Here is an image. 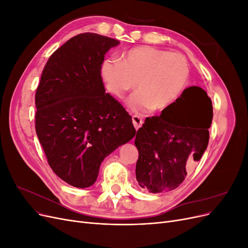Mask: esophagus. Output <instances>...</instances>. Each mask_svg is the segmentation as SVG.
<instances>
[{
  "instance_id": "34e87169",
  "label": "esophagus",
  "mask_w": 248,
  "mask_h": 248,
  "mask_svg": "<svg viewBox=\"0 0 248 248\" xmlns=\"http://www.w3.org/2000/svg\"><path fill=\"white\" fill-rule=\"evenodd\" d=\"M142 122H144V121H142V119L140 118L139 116H133L132 117V123H133L134 128H136L137 130L140 128L141 125H142Z\"/></svg>"
}]
</instances>
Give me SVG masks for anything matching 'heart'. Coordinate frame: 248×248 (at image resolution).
I'll use <instances>...</instances> for the list:
<instances>
[{"mask_svg": "<svg viewBox=\"0 0 248 248\" xmlns=\"http://www.w3.org/2000/svg\"><path fill=\"white\" fill-rule=\"evenodd\" d=\"M101 76L108 92L119 99L136 87L138 91L129 100L134 111H158L182 93L189 78V65L179 52L138 46L125 51L119 60H104Z\"/></svg>", "mask_w": 248, "mask_h": 248, "instance_id": "1", "label": "heart"}]
</instances>
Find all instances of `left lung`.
Wrapping results in <instances>:
<instances>
[{"instance_id":"left-lung-1","label":"left lung","mask_w":248,"mask_h":248,"mask_svg":"<svg viewBox=\"0 0 248 248\" xmlns=\"http://www.w3.org/2000/svg\"><path fill=\"white\" fill-rule=\"evenodd\" d=\"M212 101L200 87L185 89L160 116L145 120L134 144L139 150L137 180L141 188L157 193L183 182L209 142Z\"/></svg>"}]
</instances>
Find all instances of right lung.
I'll list each match as a JSON object with an SVG mask.
<instances>
[{"mask_svg": "<svg viewBox=\"0 0 248 248\" xmlns=\"http://www.w3.org/2000/svg\"><path fill=\"white\" fill-rule=\"evenodd\" d=\"M119 43L95 33L72 37L49 57L36 90L35 128L47 162L78 188L93 185L103 159L137 132L101 78L104 55Z\"/></svg>", "mask_w": 248, "mask_h": 248, "instance_id": "right-lung-1", "label": "right lung"}]
</instances>
